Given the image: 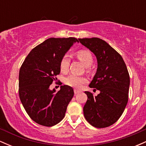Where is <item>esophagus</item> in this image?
I'll return each mask as SVG.
<instances>
[{"label": "esophagus", "instance_id": "1", "mask_svg": "<svg viewBox=\"0 0 146 146\" xmlns=\"http://www.w3.org/2000/svg\"><path fill=\"white\" fill-rule=\"evenodd\" d=\"M80 90H78V89H74V93H75V95L78 94V93H80Z\"/></svg>", "mask_w": 146, "mask_h": 146}]
</instances>
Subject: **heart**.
Here are the masks:
<instances>
[{
    "label": "heart",
    "mask_w": 146,
    "mask_h": 146,
    "mask_svg": "<svg viewBox=\"0 0 146 146\" xmlns=\"http://www.w3.org/2000/svg\"><path fill=\"white\" fill-rule=\"evenodd\" d=\"M75 56L80 61L84 64L87 68L93 62V57L90 51L87 50H80L76 52ZM70 64V60L68 56L65 55L61 58L60 62V71L63 73H66L68 71ZM87 82V79L84 76H80L75 74H71L68 75L64 79V83L68 86L75 87V88H80L82 84Z\"/></svg>",
    "instance_id": "heart-1"
}]
</instances>
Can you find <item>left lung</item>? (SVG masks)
<instances>
[{
  "label": "left lung",
  "instance_id": "obj_1",
  "mask_svg": "<svg viewBox=\"0 0 146 146\" xmlns=\"http://www.w3.org/2000/svg\"><path fill=\"white\" fill-rule=\"evenodd\" d=\"M98 60V69L90 88L100 93L95 96L85 91L88 100L84 106L86 121L95 128L115 123L121 116L128 101L130 75L121 55L106 42L98 38H79Z\"/></svg>",
  "mask_w": 146,
  "mask_h": 146
}]
</instances>
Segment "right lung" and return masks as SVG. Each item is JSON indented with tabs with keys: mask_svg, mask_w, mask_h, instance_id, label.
Wrapping results in <instances>:
<instances>
[{
	"mask_svg": "<svg viewBox=\"0 0 146 146\" xmlns=\"http://www.w3.org/2000/svg\"><path fill=\"white\" fill-rule=\"evenodd\" d=\"M77 38H51L33 48L19 71L20 100L30 118L38 124L51 127L65 116L73 98V88L61 86L57 93L50 85L60 74V62Z\"/></svg>",
	"mask_w": 146,
	"mask_h": 146,
	"instance_id": "obj_1",
	"label": "right lung"
}]
</instances>
